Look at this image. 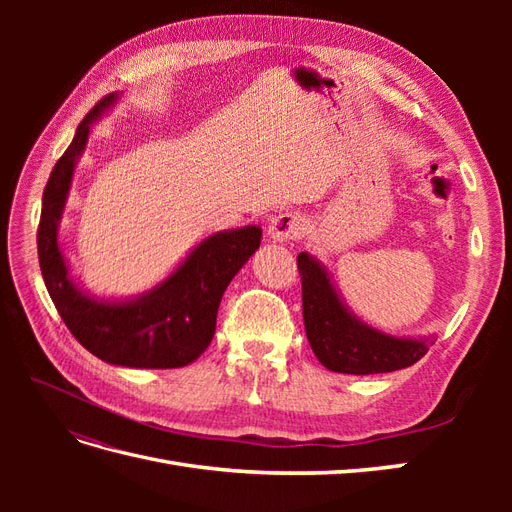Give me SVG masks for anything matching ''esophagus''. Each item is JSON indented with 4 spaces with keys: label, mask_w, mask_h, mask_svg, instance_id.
Here are the masks:
<instances>
[{
    "label": "esophagus",
    "mask_w": 512,
    "mask_h": 512,
    "mask_svg": "<svg viewBox=\"0 0 512 512\" xmlns=\"http://www.w3.org/2000/svg\"><path fill=\"white\" fill-rule=\"evenodd\" d=\"M303 232H305V220L297 211H286V213L275 215L269 224V237L277 243L299 239Z\"/></svg>",
    "instance_id": "esophagus-1"
}]
</instances>
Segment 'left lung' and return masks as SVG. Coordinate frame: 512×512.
Here are the masks:
<instances>
[{
  "label": "left lung",
  "instance_id": "1",
  "mask_svg": "<svg viewBox=\"0 0 512 512\" xmlns=\"http://www.w3.org/2000/svg\"><path fill=\"white\" fill-rule=\"evenodd\" d=\"M297 267L307 342L324 367L354 376L386 374L410 367L427 354L433 342L384 335L352 316L314 256L301 252Z\"/></svg>",
  "mask_w": 512,
  "mask_h": 512
}]
</instances>
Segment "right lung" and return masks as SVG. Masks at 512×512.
<instances>
[{
	"label": "right lung",
	"instance_id": "right-lung-1",
	"mask_svg": "<svg viewBox=\"0 0 512 512\" xmlns=\"http://www.w3.org/2000/svg\"><path fill=\"white\" fill-rule=\"evenodd\" d=\"M115 100V94L106 96L85 115L46 181L38 226L40 271L61 320L98 359L121 367H183L211 344L222 294L260 247L262 230L245 226L215 232L168 280L134 301H98L76 288L59 250L57 226L91 123Z\"/></svg>",
	"mask_w": 512,
	"mask_h": 512
}]
</instances>
